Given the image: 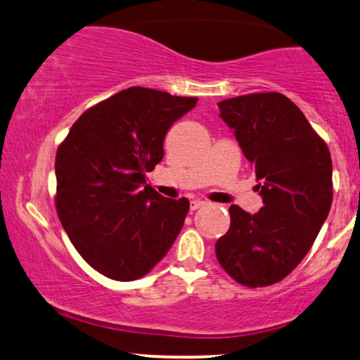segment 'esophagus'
<instances>
[{
  "mask_svg": "<svg viewBox=\"0 0 360 360\" xmlns=\"http://www.w3.org/2000/svg\"><path fill=\"white\" fill-rule=\"evenodd\" d=\"M204 204H205V202H204V200H199V199L192 200V202H191V210H192V212H194V210H197V209H200V207H202V205H204Z\"/></svg>",
  "mask_w": 360,
  "mask_h": 360,
  "instance_id": "esophagus-1",
  "label": "esophagus"
}]
</instances>
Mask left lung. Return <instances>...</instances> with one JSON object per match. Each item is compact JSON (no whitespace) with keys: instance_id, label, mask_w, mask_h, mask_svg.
Segmentation results:
<instances>
[{"instance_id":"obj_1","label":"left lung","mask_w":360,"mask_h":360,"mask_svg":"<svg viewBox=\"0 0 360 360\" xmlns=\"http://www.w3.org/2000/svg\"><path fill=\"white\" fill-rule=\"evenodd\" d=\"M219 108L255 169L262 207L252 215L230 207L217 259L241 285H272L300 264L330 214V150L302 110L276 91L220 101Z\"/></svg>"}]
</instances>
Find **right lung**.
<instances>
[{
	"instance_id": "obj_1",
	"label": "right lung",
	"mask_w": 360,
	"mask_h": 360,
	"mask_svg": "<svg viewBox=\"0 0 360 360\" xmlns=\"http://www.w3.org/2000/svg\"><path fill=\"white\" fill-rule=\"evenodd\" d=\"M197 98L131 86L84 110L55 156V207L88 264L109 279L135 281L166 256L189 200L166 199L145 174L163 160V140Z\"/></svg>"
}]
</instances>
